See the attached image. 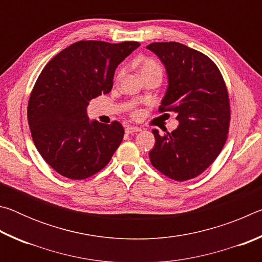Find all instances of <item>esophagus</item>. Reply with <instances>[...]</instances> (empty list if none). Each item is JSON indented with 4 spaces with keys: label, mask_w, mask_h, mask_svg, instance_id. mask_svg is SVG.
<instances>
[{
    "label": "esophagus",
    "mask_w": 262,
    "mask_h": 262,
    "mask_svg": "<svg viewBox=\"0 0 262 262\" xmlns=\"http://www.w3.org/2000/svg\"><path fill=\"white\" fill-rule=\"evenodd\" d=\"M125 130H126L127 134H134V133L141 132V129H140L139 127H134V126H127Z\"/></svg>",
    "instance_id": "esophagus-1"
}]
</instances>
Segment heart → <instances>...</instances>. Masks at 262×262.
<instances>
[{"mask_svg":"<svg viewBox=\"0 0 262 262\" xmlns=\"http://www.w3.org/2000/svg\"><path fill=\"white\" fill-rule=\"evenodd\" d=\"M125 73H126L125 68L119 69L117 75H115V81H117V82L121 81L122 77L125 76ZM151 74H157V75H161V76H162V74H163L162 66L159 64L156 60L145 59L141 64V75H142V76H144V75H151Z\"/></svg>","mask_w":262,"mask_h":262,"instance_id":"b5f03b06","label":"heart"}]
</instances>
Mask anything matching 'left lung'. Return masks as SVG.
<instances>
[{"instance_id": "left-lung-1", "label": "left lung", "mask_w": 262, "mask_h": 262, "mask_svg": "<svg viewBox=\"0 0 262 262\" xmlns=\"http://www.w3.org/2000/svg\"><path fill=\"white\" fill-rule=\"evenodd\" d=\"M164 63L168 86L158 111L176 112L179 126L159 135L149 152L152 166L176 181L200 176L219 156L228 139L230 99L220 69L210 57L183 43L147 46Z\"/></svg>"}]
</instances>
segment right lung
Listing matches in <instances>:
<instances>
[{
  "label": "right lung",
  "instance_id": "add662e5",
  "mask_svg": "<svg viewBox=\"0 0 262 262\" xmlns=\"http://www.w3.org/2000/svg\"><path fill=\"white\" fill-rule=\"evenodd\" d=\"M140 46L81 40L48 62L31 91L28 121L34 145L48 165L83 180L107 165L125 134L119 121H89V101L113 86L114 70Z\"/></svg>",
  "mask_w": 262,
  "mask_h": 262
}]
</instances>
